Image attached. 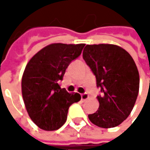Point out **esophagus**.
<instances>
[{
	"mask_svg": "<svg viewBox=\"0 0 150 150\" xmlns=\"http://www.w3.org/2000/svg\"><path fill=\"white\" fill-rule=\"evenodd\" d=\"M88 98H89V96H88V93H83V94L81 95L82 100H88Z\"/></svg>",
	"mask_w": 150,
	"mask_h": 150,
	"instance_id": "esophagus-1",
	"label": "esophagus"
}]
</instances>
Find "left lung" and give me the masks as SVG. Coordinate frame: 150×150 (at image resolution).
<instances>
[{
  "label": "left lung",
  "mask_w": 150,
  "mask_h": 150,
  "mask_svg": "<svg viewBox=\"0 0 150 150\" xmlns=\"http://www.w3.org/2000/svg\"><path fill=\"white\" fill-rule=\"evenodd\" d=\"M83 58L102 92L97 96L99 109L88 118L100 128L118 126L131 113L138 96L140 78L134 60L125 50L112 44L87 45Z\"/></svg>",
  "instance_id": "1"
}]
</instances>
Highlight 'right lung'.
Wrapping results in <instances>:
<instances>
[{"label":"right lung","mask_w":150,"mask_h":150,"mask_svg":"<svg viewBox=\"0 0 150 150\" xmlns=\"http://www.w3.org/2000/svg\"><path fill=\"white\" fill-rule=\"evenodd\" d=\"M85 44L54 43L44 47L30 60L21 79L25 105L33 122L46 131L65 124L69 107L80 100L78 93L61 88L69 64L81 54Z\"/></svg>","instance_id":"right-lung-1"}]
</instances>
